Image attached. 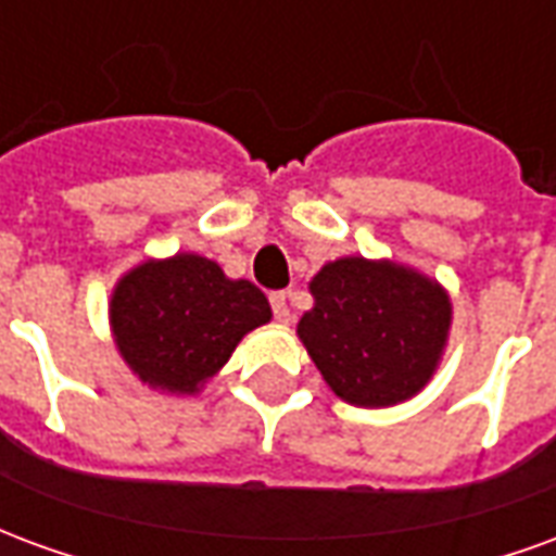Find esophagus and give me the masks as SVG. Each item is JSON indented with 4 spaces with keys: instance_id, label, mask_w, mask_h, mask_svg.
Instances as JSON below:
<instances>
[{
    "instance_id": "1",
    "label": "esophagus",
    "mask_w": 556,
    "mask_h": 556,
    "mask_svg": "<svg viewBox=\"0 0 556 556\" xmlns=\"http://www.w3.org/2000/svg\"><path fill=\"white\" fill-rule=\"evenodd\" d=\"M270 306H274V318L282 321V325H289L291 321L289 294H286V291H274V294H270Z\"/></svg>"
}]
</instances>
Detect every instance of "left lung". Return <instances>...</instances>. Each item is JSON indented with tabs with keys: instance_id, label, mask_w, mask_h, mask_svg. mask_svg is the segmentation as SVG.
I'll return each instance as SVG.
<instances>
[{
	"instance_id": "8db88e82",
	"label": "left lung",
	"mask_w": 556,
	"mask_h": 556,
	"mask_svg": "<svg viewBox=\"0 0 556 556\" xmlns=\"http://www.w3.org/2000/svg\"><path fill=\"white\" fill-rule=\"evenodd\" d=\"M309 291L315 306L298 321V337L339 399L390 408L429 384L453 321L441 282L349 255L327 262Z\"/></svg>"
}]
</instances>
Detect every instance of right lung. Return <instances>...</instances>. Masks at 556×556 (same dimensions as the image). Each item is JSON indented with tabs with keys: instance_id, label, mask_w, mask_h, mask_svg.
I'll use <instances>...</instances> for the list:
<instances>
[{
	"instance_id": "obj_1",
	"label": "right lung",
	"mask_w": 556,
	"mask_h": 556,
	"mask_svg": "<svg viewBox=\"0 0 556 556\" xmlns=\"http://www.w3.org/2000/svg\"><path fill=\"white\" fill-rule=\"evenodd\" d=\"M270 321V303L250 279H229L205 255L148 258L118 279L110 301L115 345L154 390L193 396L250 330Z\"/></svg>"
}]
</instances>
